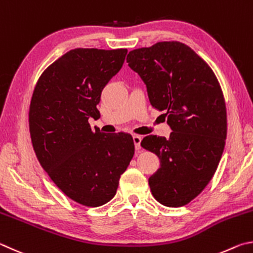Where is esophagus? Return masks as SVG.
Masks as SVG:
<instances>
[{
	"instance_id": "1",
	"label": "esophagus",
	"mask_w": 253,
	"mask_h": 253,
	"mask_svg": "<svg viewBox=\"0 0 253 253\" xmlns=\"http://www.w3.org/2000/svg\"><path fill=\"white\" fill-rule=\"evenodd\" d=\"M141 141H142V138L140 135H133V142H134V147L136 151H139L141 149Z\"/></svg>"
}]
</instances>
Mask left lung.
Here are the masks:
<instances>
[{
  "label": "left lung",
  "instance_id": "left-lung-1",
  "mask_svg": "<svg viewBox=\"0 0 253 253\" xmlns=\"http://www.w3.org/2000/svg\"><path fill=\"white\" fill-rule=\"evenodd\" d=\"M126 62L147 86L150 103L165 111L172 133L148 135L141 147L156 153L160 169L149 178L156 200L182 207L210 182L227 138V111L213 71L191 47L159 42L129 52Z\"/></svg>",
  "mask_w": 253,
  "mask_h": 253
}]
</instances>
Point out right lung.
Here are the masks:
<instances>
[{
	"instance_id": "obj_1",
	"label": "right lung",
	"mask_w": 253,
	"mask_h": 253,
	"mask_svg": "<svg viewBox=\"0 0 253 253\" xmlns=\"http://www.w3.org/2000/svg\"><path fill=\"white\" fill-rule=\"evenodd\" d=\"M126 48H74L44 71L31 100L29 124L39 162L65 196L86 207L112 199L134 154L127 133L91 130L101 92L122 68Z\"/></svg>"
}]
</instances>
